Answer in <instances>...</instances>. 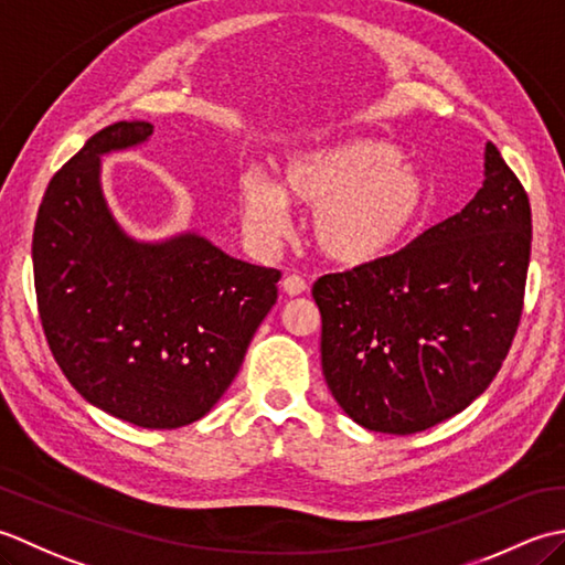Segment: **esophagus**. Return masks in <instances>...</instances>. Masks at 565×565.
Returning a JSON list of instances; mask_svg holds the SVG:
<instances>
[{
	"mask_svg": "<svg viewBox=\"0 0 565 565\" xmlns=\"http://www.w3.org/2000/svg\"><path fill=\"white\" fill-rule=\"evenodd\" d=\"M282 290L290 297H297V295H305L309 290V285L305 278H299V275H287L282 280Z\"/></svg>",
	"mask_w": 565,
	"mask_h": 565,
	"instance_id": "1",
	"label": "esophagus"
}]
</instances>
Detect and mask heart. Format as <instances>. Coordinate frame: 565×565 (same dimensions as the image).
Here are the masks:
<instances>
[{
    "mask_svg": "<svg viewBox=\"0 0 565 565\" xmlns=\"http://www.w3.org/2000/svg\"><path fill=\"white\" fill-rule=\"evenodd\" d=\"M244 226L258 241L287 232V198L312 214L321 256L341 266H367L399 248L427 206V180L395 143L343 138L285 160L280 185L258 170L236 182Z\"/></svg>",
    "mask_w": 565,
    "mask_h": 565,
    "instance_id": "heart-1",
    "label": "heart"
}]
</instances>
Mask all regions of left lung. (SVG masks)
<instances>
[{
	"mask_svg": "<svg viewBox=\"0 0 565 565\" xmlns=\"http://www.w3.org/2000/svg\"><path fill=\"white\" fill-rule=\"evenodd\" d=\"M532 206L498 148L458 214L367 266L319 278L321 371L361 427L414 434L486 393L520 327Z\"/></svg>",
	"mask_w": 565,
	"mask_h": 565,
	"instance_id": "8db88e82",
	"label": "left lung"
}]
</instances>
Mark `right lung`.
Returning <instances> with one entry per match:
<instances>
[{"label": "right lung", "mask_w": 565, "mask_h": 565, "mask_svg": "<svg viewBox=\"0 0 565 565\" xmlns=\"http://www.w3.org/2000/svg\"><path fill=\"white\" fill-rule=\"evenodd\" d=\"M151 134L148 121L111 124L55 172L31 258L45 339L77 393L136 427L178 429L234 383L278 299L280 270L232 258L194 232L166 241L124 232L99 158Z\"/></svg>", "instance_id": "obj_1"}]
</instances>
